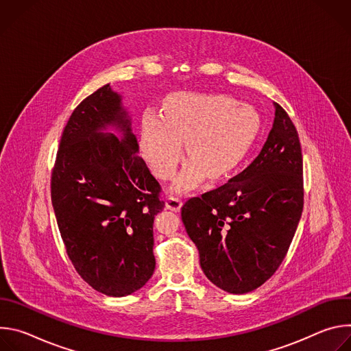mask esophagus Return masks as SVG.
I'll return each mask as SVG.
<instances>
[{"instance_id": "1", "label": "esophagus", "mask_w": 351, "mask_h": 351, "mask_svg": "<svg viewBox=\"0 0 351 351\" xmlns=\"http://www.w3.org/2000/svg\"><path fill=\"white\" fill-rule=\"evenodd\" d=\"M165 207L171 211H175L178 213L182 207V199L178 198V197H168L167 202H165Z\"/></svg>"}]
</instances>
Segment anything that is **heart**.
I'll return each instance as SVG.
<instances>
[{
  "mask_svg": "<svg viewBox=\"0 0 351 351\" xmlns=\"http://www.w3.org/2000/svg\"><path fill=\"white\" fill-rule=\"evenodd\" d=\"M260 130L257 111L226 95L176 93L164 106V117L147 111L141 121L140 153L161 180L175 176L183 160L190 161L175 189L184 190L204 176L221 179L233 172L248 154Z\"/></svg>",
  "mask_w": 351,
  "mask_h": 351,
  "instance_id": "1",
  "label": "heart"
}]
</instances>
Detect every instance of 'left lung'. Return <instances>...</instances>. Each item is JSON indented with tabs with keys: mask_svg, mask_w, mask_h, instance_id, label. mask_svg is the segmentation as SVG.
<instances>
[{
	"mask_svg": "<svg viewBox=\"0 0 351 351\" xmlns=\"http://www.w3.org/2000/svg\"><path fill=\"white\" fill-rule=\"evenodd\" d=\"M274 106V126L258 157L182 207L202 269L233 294L256 290L276 272L303 213L302 145L287 112Z\"/></svg>",
	"mask_w": 351,
	"mask_h": 351,
	"instance_id": "obj_1",
	"label": "left lung"
}]
</instances>
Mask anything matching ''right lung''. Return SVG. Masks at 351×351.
<instances>
[{
    "label": "right lung",
    "instance_id": "add662e5",
    "mask_svg": "<svg viewBox=\"0 0 351 351\" xmlns=\"http://www.w3.org/2000/svg\"><path fill=\"white\" fill-rule=\"evenodd\" d=\"M106 125L122 133L99 134ZM121 95L110 84L72 112L51 175V202L66 254L94 290L123 297L153 276V223L161 186L137 154Z\"/></svg>",
    "mask_w": 351,
    "mask_h": 351
}]
</instances>
